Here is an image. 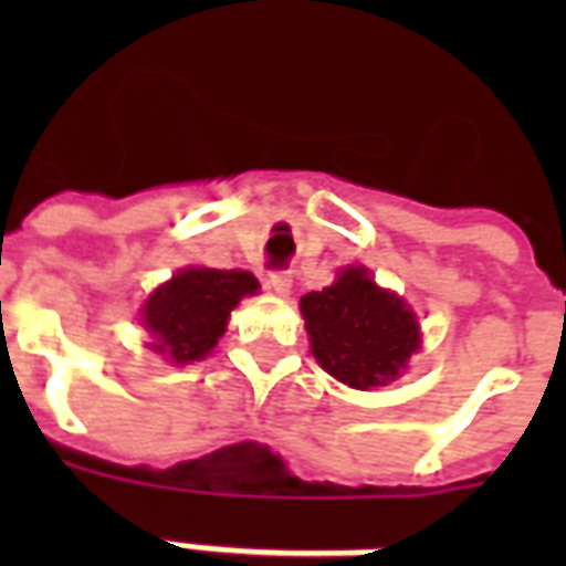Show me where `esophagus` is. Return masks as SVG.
I'll return each mask as SVG.
<instances>
[{
    "instance_id": "1",
    "label": "esophagus",
    "mask_w": 566,
    "mask_h": 566,
    "mask_svg": "<svg viewBox=\"0 0 566 566\" xmlns=\"http://www.w3.org/2000/svg\"><path fill=\"white\" fill-rule=\"evenodd\" d=\"M291 287H293V275L291 273H273L270 275V291H275L279 293V296H287V293H291Z\"/></svg>"
}]
</instances>
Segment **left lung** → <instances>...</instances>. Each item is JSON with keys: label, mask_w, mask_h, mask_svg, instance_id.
<instances>
[{"label": "left lung", "mask_w": 566, "mask_h": 566, "mask_svg": "<svg viewBox=\"0 0 566 566\" xmlns=\"http://www.w3.org/2000/svg\"><path fill=\"white\" fill-rule=\"evenodd\" d=\"M300 308L319 367L355 390L394 381L420 349L413 311L367 266H346L332 287L305 293Z\"/></svg>", "instance_id": "left-lung-1"}]
</instances>
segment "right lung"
Here are the masks:
<instances>
[{
	"label": "right lung",
	"instance_id": "right-lung-1",
	"mask_svg": "<svg viewBox=\"0 0 566 566\" xmlns=\"http://www.w3.org/2000/svg\"><path fill=\"white\" fill-rule=\"evenodd\" d=\"M258 287V279L247 270H179L144 302L140 323L153 335L149 346L172 364L202 361L226 332L231 311Z\"/></svg>",
	"mask_w": 566,
	"mask_h": 566
}]
</instances>
